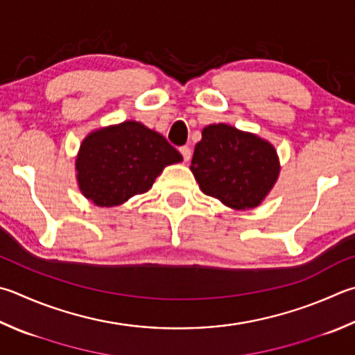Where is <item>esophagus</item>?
<instances>
[{"mask_svg": "<svg viewBox=\"0 0 355 355\" xmlns=\"http://www.w3.org/2000/svg\"><path fill=\"white\" fill-rule=\"evenodd\" d=\"M180 153H182V157L184 161H189L191 158V147L189 146H182L180 147Z\"/></svg>", "mask_w": 355, "mask_h": 355, "instance_id": "esophagus-1", "label": "esophagus"}]
</instances>
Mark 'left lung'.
<instances>
[{
    "mask_svg": "<svg viewBox=\"0 0 355 355\" xmlns=\"http://www.w3.org/2000/svg\"><path fill=\"white\" fill-rule=\"evenodd\" d=\"M191 169L206 196L230 208L259 205L278 178L279 164L272 144L227 124L203 128Z\"/></svg>",
    "mask_w": 355,
    "mask_h": 355,
    "instance_id": "1",
    "label": "left lung"
}]
</instances>
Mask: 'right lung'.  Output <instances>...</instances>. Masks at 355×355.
Segmentation results:
<instances>
[{"instance_id":"right-lung-1","label":"right lung","mask_w":355,"mask_h":355,"mask_svg":"<svg viewBox=\"0 0 355 355\" xmlns=\"http://www.w3.org/2000/svg\"><path fill=\"white\" fill-rule=\"evenodd\" d=\"M175 147L135 121L85 138L76 159L82 194L98 206H116L152 188L163 167L182 161Z\"/></svg>"}]
</instances>
